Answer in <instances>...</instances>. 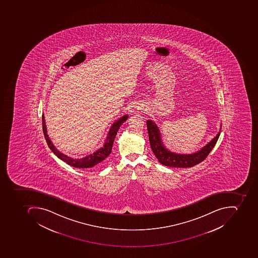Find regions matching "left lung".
<instances>
[{
    "label": "left lung",
    "mask_w": 258,
    "mask_h": 258,
    "mask_svg": "<svg viewBox=\"0 0 258 258\" xmlns=\"http://www.w3.org/2000/svg\"><path fill=\"white\" fill-rule=\"evenodd\" d=\"M146 124L152 152L159 161V163L170 167L186 168L201 163L206 159L207 156H209L211 151L214 148L221 132L220 128L216 137H214L208 145L201 148V150L195 153L185 155L174 153L166 149L161 139L160 132L156 123L153 122L152 120H148Z\"/></svg>",
    "instance_id": "left-lung-1"
}]
</instances>
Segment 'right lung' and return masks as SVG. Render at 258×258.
<instances>
[{"mask_svg": "<svg viewBox=\"0 0 258 258\" xmlns=\"http://www.w3.org/2000/svg\"><path fill=\"white\" fill-rule=\"evenodd\" d=\"M128 119V115H124L119 118L116 122L112 124L110 131L108 133L107 137H106V141L102 148H99V150L91 154L86 157L82 158V159H73V158L69 157L64 154L59 152L57 148H55L53 143L49 140V136L47 134V130H46V124H45V117L42 114V130H43L44 137L47 143L48 147L49 149L55 154V156H57L59 159L64 161V163L73 167L77 168H87L90 170H94V169L99 168V166H102L104 163L105 159L109 156L111 153L112 147H113V141L117 135V131L121 124L126 121Z\"/></svg>", "mask_w": 258, "mask_h": 258, "instance_id": "right-lung-1", "label": "right lung"}]
</instances>
